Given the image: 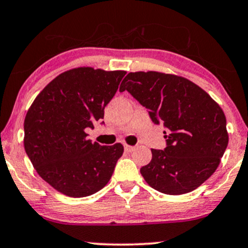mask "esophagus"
Listing matches in <instances>:
<instances>
[{
  "label": "esophagus",
  "instance_id": "34e87169",
  "mask_svg": "<svg viewBox=\"0 0 248 248\" xmlns=\"http://www.w3.org/2000/svg\"><path fill=\"white\" fill-rule=\"evenodd\" d=\"M124 149H125V152L131 153V152H133V150H134V147L133 146H128V144H125Z\"/></svg>",
  "mask_w": 248,
  "mask_h": 248
}]
</instances>
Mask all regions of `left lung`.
Masks as SVG:
<instances>
[{"instance_id": "left-lung-1", "label": "left lung", "mask_w": 248, "mask_h": 248, "mask_svg": "<svg viewBox=\"0 0 248 248\" xmlns=\"http://www.w3.org/2000/svg\"><path fill=\"white\" fill-rule=\"evenodd\" d=\"M148 109L154 124L166 128L164 150L140 169L150 187L166 195L187 194L217 169L228 146L227 120L204 90L183 77L158 72L128 73L120 91Z\"/></svg>"}]
</instances>
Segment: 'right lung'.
Wrapping results in <instances>:
<instances>
[{
    "instance_id": "add662e5",
    "label": "right lung",
    "mask_w": 248,
    "mask_h": 248,
    "mask_svg": "<svg viewBox=\"0 0 248 248\" xmlns=\"http://www.w3.org/2000/svg\"><path fill=\"white\" fill-rule=\"evenodd\" d=\"M125 74L91 67L70 69L51 81L28 109L26 154L38 175L61 194L86 197L110 180L124 148L92 142L86 128L104 118Z\"/></svg>"
}]
</instances>
